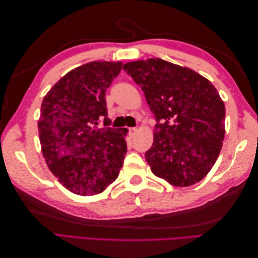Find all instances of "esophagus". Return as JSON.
<instances>
[{"label":"esophagus","mask_w":258,"mask_h":258,"mask_svg":"<svg viewBox=\"0 0 258 258\" xmlns=\"http://www.w3.org/2000/svg\"><path fill=\"white\" fill-rule=\"evenodd\" d=\"M128 132H130L131 135L133 136L136 132H138V128H136V127H130V128H128Z\"/></svg>","instance_id":"esophagus-1"}]
</instances>
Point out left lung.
Returning <instances> with one entry per match:
<instances>
[{
	"mask_svg": "<svg viewBox=\"0 0 258 258\" xmlns=\"http://www.w3.org/2000/svg\"><path fill=\"white\" fill-rule=\"evenodd\" d=\"M123 70L144 92L154 114V142L145 153L157 177L190 186L215 164L225 135V105L210 81L193 70L149 58Z\"/></svg>",
	"mask_w": 258,
	"mask_h": 258,
	"instance_id": "8db88e82",
	"label": "left lung"
}]
</instances>
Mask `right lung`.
<instances>
[{
	"mask_svg": "<svg viewBox=\"0 0 258 258\" xmlns=\"http://www.w3.org/2000/svg\"><path fill=\"white\" fill-rule=\"evenodd\" d=\"M123 63L91 62L64 75L41 106L38 134L48 168L74 194H100L117 178L126 128L109 127L105 92ZM101 120L104 127L96 126Z\"/></svg>",
	"mask_w": 258,
	"mask_h": 258,
	"instance_id": "1",
	"label": "right lung"
}]
</instances>
